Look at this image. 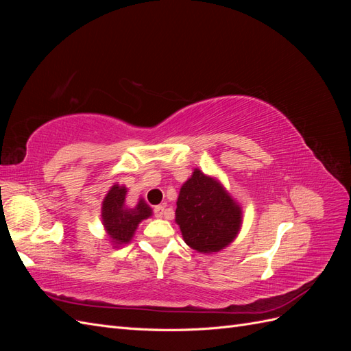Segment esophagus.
I'll return each instance as SVG.
<instances>
[{"label":"esophagus","instance_id":"1","mask_svg":"<svg viewBox=\"0 0 351 351\" xmlns=\"http://www.w3.org/2000/svg\"><path fill=\"white\" fill-rule=\"evenodd\" d=\"M154 212H155V215H156V218H162V215H164V212H165V205H158V206H155Z\"/></svg>","mask_w":351,"mask_h":351}]
</instances>
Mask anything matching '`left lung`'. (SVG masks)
<instances>
[{"mask_svg": "<svg viewBox=\"0 0 351 351\" xmlns=\"http://www.w3.org/2000/svg\"><path fill=\"white\" fill-rule=\"evenodd\" d=\"M176 222L189 247L217 253L239 236L243 209L218 178L195 168L180 189Z\"/></svg>", "mask_w": 351, "mask_h": 351, "instance_id": "1", "label": "left lung"}]
</instances>
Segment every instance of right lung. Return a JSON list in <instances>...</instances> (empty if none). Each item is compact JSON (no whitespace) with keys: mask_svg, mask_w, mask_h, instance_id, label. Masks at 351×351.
<instances>
[{"mask_svg":"<svg viewBox=\"0 0 351 351\" xmlns=\"http://www.w3.org/2000/svg\"><path fill=\"white\" fill-rule=\"evenodd\" d=\"M127 192H129V189L125 186L114 183L102 200V226L110 243L115 249L129 244L141 222L152 217V209L143 197H139L134 206L127 205Z\"/></svg>","mask_w":351,"mask_h":351,"instance_id":"right-lung-1","label":"right lung"}]
</instances>
